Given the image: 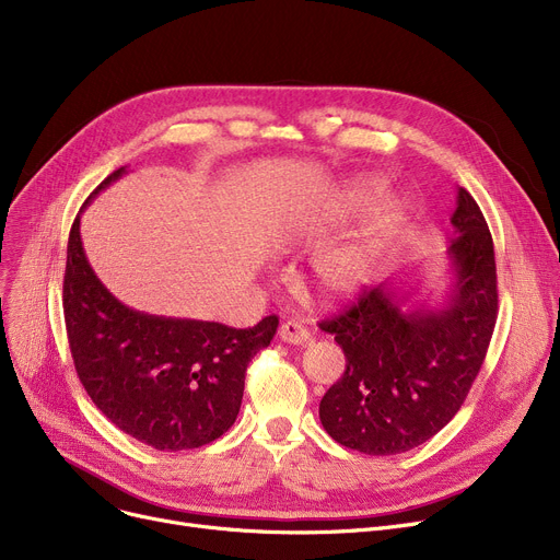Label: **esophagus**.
Masks as SVG:
<instances>
[{"mask_svg":"<svg viewBox=\"0 0 560 560\" xmlns=\"http://www.w3.org/2000/svg\"><path fill=\"white\" fill-rule=\"evenodd\" d=\"M279 338L288 345H306L311 340L308 329L302 325V322L295 319H288L279 327Z\"/></svg>","mask_w":560,"mask_h":560,"instance_id":"obj_1","label":"esophagus"}]
</instances>
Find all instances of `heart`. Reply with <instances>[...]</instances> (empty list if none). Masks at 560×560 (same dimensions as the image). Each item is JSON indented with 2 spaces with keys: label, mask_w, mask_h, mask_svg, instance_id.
<instances>
[{
  "label": "heart",
  "mask_w": 560,
  "mask_h": 560,
  "mask_svg": "<svg viewBox=\"0 0 560 560\" xmlns=\"http://www.w3.org/2000/svg\"><path fill=\"white\" fill-rule=\"evenodd\" d=\"M384 188V182L374 176H359V179L345 184L334 192L325 209L327 224H340L363 211L372 199ZM404 220V203L397 197L384 199L365 215L361 226L349 235L345 243L331 245L313 260V277L327 298L345 300L361 290L372 270L376 258L395 238ZM317 226H295L288 233L290 243H300Z\"/></svg>",
  "instance_id": "1"
}]
</instances>
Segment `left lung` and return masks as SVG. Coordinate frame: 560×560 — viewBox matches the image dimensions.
Here are the masks:
<instances>
[{
  "instance_id": "obj_1",
  "label": "left lung",
  "mask_w": 560,
  "mask_h": 560,
  "mask_svg": "<svg viewBox=\"0 0 560 560\" xmlns=\"http://www.w3.org/2000/svg\"><path fill=\"white\" fill-rule=\"evenodd\" d=\"M452 226L443 300L406 310L416 288L388 279L319 325L347 359L319 401V422L349 450L393 456L427 443L458 413L481 370L497 319V268L486 218L465 188Z\"/></svg>"
}]
</instances>
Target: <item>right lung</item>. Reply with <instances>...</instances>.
Masks as SVG:
<instances>
[{
    "mask_svg": "<svg viewBox=\"0 0 560 560\" xmlns=\"http://www.w3.org/2000/svg\"><path fill=\"white\" fill-rule=\"evenodd\" d=\"M122 174L127 167L106 176L88 201ZM81 211L68 241L63 311L85 393L117 429L159 452L213 443L238 418L247 365L275 338L279 317L231 329L129 308L85 258Z\"/></svg>",
    "mask_w": 560,
    "mask_h": 560,
    "instance_id": "right-lung-1",
    "label": "right lung"
}]
</instances>
